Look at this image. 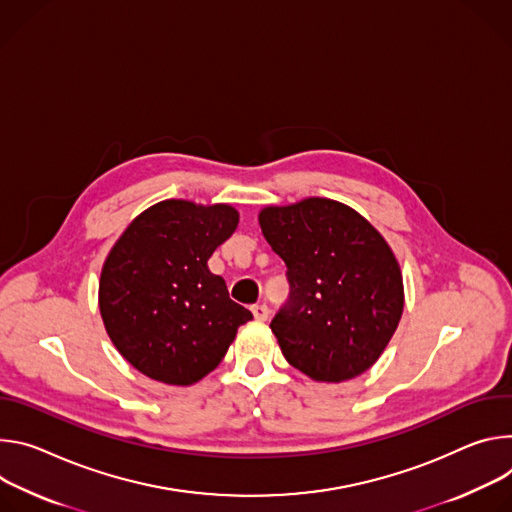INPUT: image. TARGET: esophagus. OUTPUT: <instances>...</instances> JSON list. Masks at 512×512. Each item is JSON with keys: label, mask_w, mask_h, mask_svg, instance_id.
Segmentation results:
<instances>
[{"label": "esophagus", "mask_w": 512, "mask_h": 512, "mask_svg": "<svg viewBox=\"0 0 512 512\" xmlns=\"http://www.w3.org/2000/svg\"><path fill=\"white\" fill-rule=\"evenodd\" d=\"M268 307L266 305H254L252 307V315H254V319L256 321H266L268 319Z\"/></svg>", "instance_id": "1"}]
</instances>
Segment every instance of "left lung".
<instances>
[{"instance_id": "8db88e82", "label": "left lung", "mask_w": 512, "mask_h": 512, "mask_svg": "<svg viewBox=\"0 0 512 512\" xmlns=\"http://www.w3.org/2000/svg\"><path fill=\"white\" fill-rule=\"evenodd\" d=\"M258 221L291 285L270 323L282 356L317 382L366 372L405 307L401 268L386 240L358 211L323 197L264 207Z\"/></svg>"}]
</instances>
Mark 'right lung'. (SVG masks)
Returning a JSON list of instances; mask_svg holds the SVG:
<instances>
[{"mask_svg": "<svg viewBox=\"0 0 512 512\" xmlns=\"http://www.w3.org/2000/svg\"><path fill=\"white\" fill-rule=\"evenodd\" d=\"M238 221L232 205L166 199L142 211L107 254L101 319L113 346L144 376L175 386L199 382L252 319L207 266Z\"/></svg>", "mask_w": 512, "mask_h": 512, "instance_id": "right-lung-1", "label": "right lung"}]
</instances>
